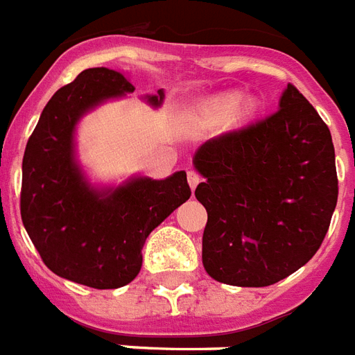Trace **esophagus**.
Segmentation results:
<instances>
[{
	"label": "esophagus",
	"mask_w": 355,
	"mask_h": 355,
	"mask_svg": "<svg viewBox=\"0 0 355 355\" xmlns=\"http://www.w3.org/2000/svg\"><path fill=\"white\" fill-rule=\"evenodd\" d=\"M201 182V177H199V173L193 171V169H189L188 171V184H189V188H191V191L197 188V184Z\"/></svg>",
	"instance_id": "1"
}]
</instances>
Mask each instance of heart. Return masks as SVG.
<instances>
[{
  "label": "heart",
  "mask_w": 355,
  "mask_h": 355,
  "mask_svg": "<svg viewBox=\"0 0 355 355\" xmlns=\"http://www.w3.org/2000/svg\"><path fill=\"white\" fill-rule=\"evenodd\" d=\"M240 100H242V96L238 93L218 96V98H214L212 102L205 107V117H207L208 123L212 124L223 123V121L231 117V115H234L236 119H245L251 112H253V104H251V102H245V104H242L241 107L238 108ZM234 111L237 113L234 114Z\"/></svg>",
  "instance_id": "obj_1"
}]
</instances>
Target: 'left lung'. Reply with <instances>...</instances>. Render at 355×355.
Wrapping results in <instances>:
<instances>
[{"instance_id": "1", "label": "left lung", "mask_w": 355, "mask_h": 355, "mask_svg": "<svg viewBox=\"0 0 355 355\" xmlns=\"http://www.w3.org/2000/svg\"><path fill=\"white\" fill-rule=\"evenodd\" d=\"M193 167L207 208L202 266L232 286H268L313 259L337 205L331 134L294 85L279 110L208 139Z\"/></svg>"}]
</instances>
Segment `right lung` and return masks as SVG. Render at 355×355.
I'll list each match as a JSON object with an SVG mask.
<instances>
[{
    "instance_id": "add662e5",
    "label": "right lung",
    "mask_w": 355,
    "mask_h": 355,
    "mask_svg": "<svg viewBox=\"0 0 355 355\" xmlns=\"http://www.w3.org/2000/svg\"><path fill=\"white\" fill-rule=\"evenodd\" d=\"M130 93L134 85L117 70H83L46 104L21 162V221L44 264L102 291L135 279L148 234L191 196L186 171L162 180L134 175L117 186L89 180L78 159V124ZM141 98L156 110L166 94L159 89Z\"/></svg>"
}]
</instances>
